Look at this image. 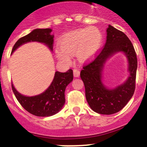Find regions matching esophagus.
<instances>
[{"instance_id":"esophagus-1","label":"esophagus","mask_w":147,"mask_h":147,"mask_svg":"<svg viewBox=\"0 0 147 147\" xmlns=\"http://www.w3.org/2000/svg\"><path fill=\"white\" fill-rule=\"evenodd\" d=\"M73 75L75 78H78V77H80V69H74Z\"/></svg>"}]
</instances>
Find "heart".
<instances>
[{
  "mask_svg": "<svg viewBox=\"0 0 147 147\" xmlns=\"http://www.w3.org/2000/svg\"><path fill=\"white\" fill-rule=\"evenodd\" d=\"M102 42L103 34L98 28L75 30L65 34L60 39V49L55 50L56 55L59 60L65 63H70V55L75 53L80 61H87L97 55Z\"/></svg>",
  "mask_w": 147,
  "mask_h": 147,
  "instance_id": "heart-1",
  "label": "heart"
}]
</instances>
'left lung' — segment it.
Segmentation results:
<instances>
[{
  "label": "left lung",
  "instance_id": "obj_1",
  "mask_svg": "<svg viewBox=\"0 0 147 147\" xmlns=\"http://www.w3.org/2000/svg\"><path fill=\"white\" fill-rule=\"evenodd\" d=\"M118 52L123 53L127 58L129 77L122 84L109 88L102 81L103 68L106 61ZM137 69V55L130 40L124 32L109 25L104 48L93 61L84 66L80 72L86 100L90 108L101 115L119 112L134 94Z\"/></svg>",
  "mask_w": 147,
  "mask_h": 147
}]
</instances>
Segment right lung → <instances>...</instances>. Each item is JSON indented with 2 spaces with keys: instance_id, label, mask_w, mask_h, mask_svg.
Listing matches in <instances>:
<instances>
[{
  "instance_id": "1",
  "label": "right lung",
  "mask_w": 147,
  "mask_h": 147,
  "mask_svg": "<svg viewBox=\"0 0 147 147\" xmlns=\"http://www.w3.org/2000/svg\"><path fill=\"white\" fill-rule=\"evenodd\" d=\"M52 30L50 28L33 30L16 42L11 53H14L20 46L30 42L43 43L49 47L50 51H53L54 35H51ZM72 80V69H69L66 72L56 71L53 82L48 88L41 94L31 97L23 95L16 90L13 84L12 90L18 101L28 112L38 117H50L60 112L64 106L65 89Z\"/></svg>"
}]
</instances>
